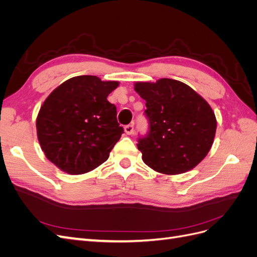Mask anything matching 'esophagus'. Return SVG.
I'll use <instances>...</instances> for the list:
<instances>
[{
    "mask_svg": "<svg viewBox=\"0 0 257 257\" xmlns=\"http://www.w3.org/2000/svg\"><path fill=\"white\" fill-rule=\"evenodd\" d=\"M124 132H125L127 135L133 134V132H134V125H133V124H128V125H126L125 127H124Z\"/></svg>",
    "mask_w": 257,
    "mask_h": 257,
    "instance_id": "esophagus-1",
    "label": "esophagus"
}]
</instances>
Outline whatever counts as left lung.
<instances>
[{
  "instance_id": "obj_1",
  "label": "left lung",
  "mask_w": 257,
  "mask_h": 257,
  "mask_svg": "<svg viewBox=\"0 0 257 257\" xmlns=\"http://www.w3.org/2000/svg\"><path fill=\"white\" fill-rule=\"evenodd\" d=\"M146 100L149 132L138 138L143 161L165 175L189 172L205 159L213 144L216 119L212 108L188 84L162 78L136 82Z\"/></svg>"
}]
</instances>
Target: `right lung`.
<instances>
[{
	"mask_svg": "<svg viewBox=\"0 0 257 257\" xmlns=\"http://www.w3.org/2000/svg\"><path fill=\"white\" fill-rule=\"evenodd\" d=\"M118 81L77 76L64 81L45 99L36 119L42 150L69 175L95 169L109 158L123 127L116 108L107 100Z\"/></svg>",
	"mask_w": 257,
	"mask_h": 257,
	"instance_id": "obj_1",
	"label": "right lung"
}]
</instances>
